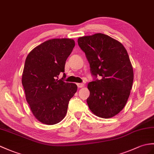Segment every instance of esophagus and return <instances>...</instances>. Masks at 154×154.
I'll return each mask as SVG.
<instances>
[{
    "label": "esophagus",
    "mask_w": 154,
    "mask_h": 154,
    "mask_svg": "<svg viewBox=\"0 0 154 154\" xmlns=\"http://www.w3.org/2000/svg\"><path fill=\"white\" fill-rule=\"evenodd\" d=\"M77 85L78 88H83V87H84V86H85V85L83 83H77Z\"/></svg>",
    "instance_id": "34e87169"
}]
</instances>
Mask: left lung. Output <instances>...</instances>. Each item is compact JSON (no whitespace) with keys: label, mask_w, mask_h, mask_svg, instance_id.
<instances>
[{"label":"left lung","mask_w":154,"mask_h":154,"mask_svg":"<svg viewBox=\"0 0 154 154\" xmlns=\"http://www.w3.org/2000/svg\"><path fill=\"white\" fill-rule=\"evenodd\" d=\"M95 79L88 84V108L96 116L110 118L126 105L134 79L127 50L120 42L107 35L96 33L78 38Z\"/></svg>","instance_id":"obj_1"}]
</instances>
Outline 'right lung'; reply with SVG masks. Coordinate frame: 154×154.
I'll return each instance as SVG.
<instances>
[{
  "label": "right lung",
  "mask_w": 154,
  "mask_h": 154,
  "mask_svg": "<svg viewBox=\"0 0 154 154\" xmlns=\"http://www.w3.org/2000/svg\"><path fill=\"white\" fill-rule=\"evenodd\" d=\"M74 46L73 39L53 38L36 46L26 58L21 78L26 100L33 116L43 124L60 122L77 92L76 84L58 79Z\"/></svg>",
  "instance_id": "right-lung-1"
}]
</instances>
